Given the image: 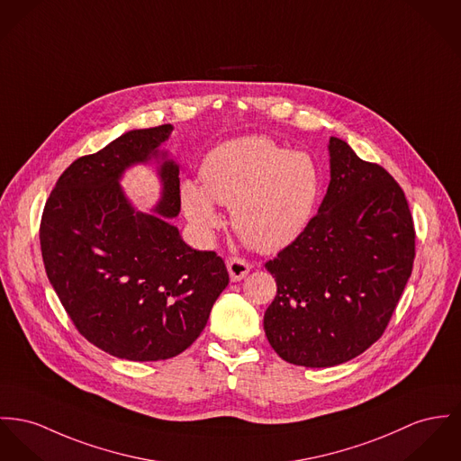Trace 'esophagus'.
<instances>
[{"mask_svg": "<svg viewBox=\"0 0 461 461\" xmlns=\"http://www.w3.org/2000/svg\"><path fill=\"white\" fill-rule=\"evenodd\" d=\"M226 267H228V272H230V279L233 283L242 281L248 276L249 270H250V265L242 258H228L226 259Z\"/></svg>", "mask_w": 461, "mask_h": 461, "instance_id": "obj_1", "label": "esophagus"}]
</instances>
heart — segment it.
I'll list each match as a JSON object with an SVG mask.
<instances>
[{"label": "heart", "mask_w": 461, "mask_h": 461, "mask_svg": "<svg viewBox=\"0 0 461 461\" xmlns=\"http://www.w3.org/2000/svg\"><path fill=\"white\" fill-rule=\"evenodd\" d=\"M202 185L182 184V207L193 226L213 233L230 207L231 226L249 248L272 252L291 244L311 222L321 172L303 150H287L267 137H242L211 150L200 168Z\"/></svg>", "instance_id": "obj_1"}]
</instances>
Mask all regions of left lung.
I'll use <instances>...</instances> for the list:
<instances>
[{
	"instance_id": "8db88e82",
	"label": "left lung",
	"mask_w": 461,
	"mask_h": 461,
	"mask_svg": "<svg viewBox=\"0 0 461 461\" xmlns=\"http://www.w3.org/2000/svg\"><path fill=\"white\" fill-rule=\"evenodd\" d=\"M330 184L307 228L265 268L277 296L263 326L284 361L324 368L381 339L412 274L416 233L390 174L330 139Z\"/></svg>"
}]
</instances>
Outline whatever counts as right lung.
Masks as SVG:
<instances>
[{
	"label": "right lung",
	"instance_id": "add662e5",
	"mask_svg": "<svg viewBox=\"0 0 461 461\" xmlns=\"http://www.w3.org/2000/svg\"><path fill=\"white\" fill-rule=\"evenodd\" d=\"M174 126L131 130L58 178L40 224L47 277L75 328L108 355L168 359L203 331L230 283L213 250L191 249L168 219L180 212L178 165L161 150ZM158 160L162 200L137 212L120 187L135 164Z\"/></svg>",
	"mask_w": 461,
	"mask_h": 461
}]
</instances>
